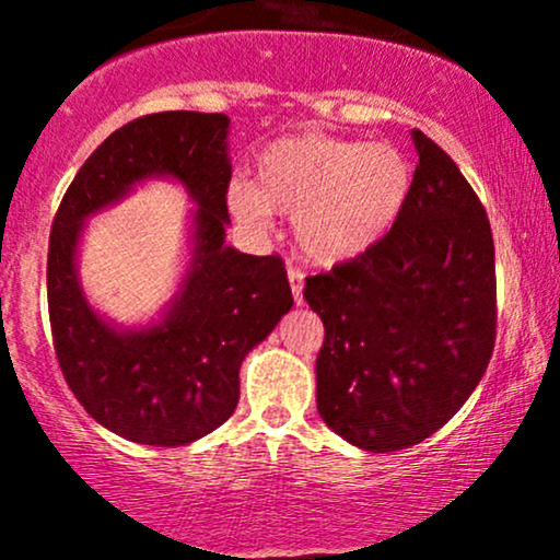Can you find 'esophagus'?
Returning <instances> with one entry per match:
<instances>
[{
    "label": "esophagus",
    "instance_id": "obj_1",
    "mask_svg": "<svg viewBox=\"0 0 560 560\" xmlns=\"http://www.w3.org/2000/svg\"><path fill=\"white\" fill-rule=\"evenodd\" d=\"M287 276H289V284H292V298L300 305V302H302V281H305V271H302V268H298V266H289Z\"/></svg>",
    "mask_w": 560,
    "mask_h": 560
}]
</instances>
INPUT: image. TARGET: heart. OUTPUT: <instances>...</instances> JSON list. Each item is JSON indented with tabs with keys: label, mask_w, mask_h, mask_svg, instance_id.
Returning <instances> with one entry per match:
<instances>
[{
	"label": "heart",
	"mask_w": 560,
	"mask_h": 560,
	"mask_svg": "<svg viewBox=\"0 0 560 560\" xmlns=\"http://www.w3.org/2000/svg\"><path fill=\"white\" fill-rule=\"evenodd\" d=\"M408 191L410 165L395 147L298 133L260 152L255 184L236 182L229 205L253 226H262L271 210L294 215L302 253L339 262L382 240Z\"/></svg>",
	"instance_id": "heart-1"
}]
</instances>
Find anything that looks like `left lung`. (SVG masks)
<instances>
[{
	"mask_svg": "<svg viewBox=\"0 0 560 560\" xmlns=\"http://www.w3.org/2000/svg\"><path fill=\"white\" fill-rule=\"evenodd\" d=\"M413 141L419 165L392 229L302 289L324 320L320 419L371 453L445 427L485 376L498 329L485 205L442 147L421 131Z\"/></svg>",
	"mask_w": 560,
	"mask_h": 560,
	"instance_id": "obj_1",
	"label": "left lung"
}]
</instances>
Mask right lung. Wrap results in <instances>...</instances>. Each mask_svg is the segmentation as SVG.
Returning a JSON list of instances; mask_svg holds the SVG:
<instances>
[{"instance_id": "right-lung-1", "label": "right lung", "mask_w": 560, "mask_h": 560, "mask_svg": "<svg viewBox=\"0 0 560 560\" xmlns=\"http://www.w3.org/2000/svg\"><path fill=\"white\" fill-rule=\"evenodd\" d=\"M229 118L171 110L120 126L86 158L52 221L47 302L55 355L70 392L110 432L176 447L210 434L240 402V365L292 307L279 255L223 244L229 223ZM152 172L198 199L196 260L163 325L124 335L85 305L74 281L80 221Z\"/></svg>"}]
</instances>
